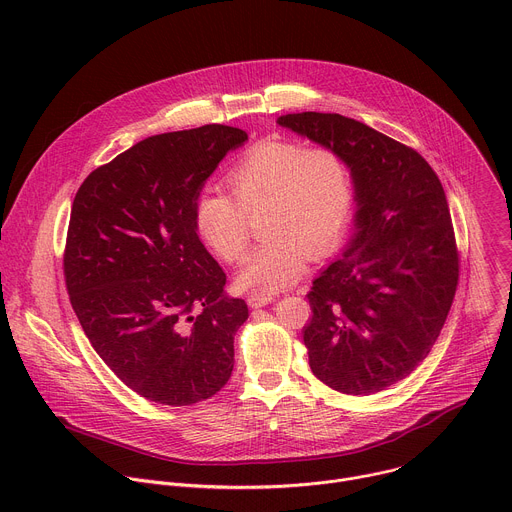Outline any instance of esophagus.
<instances>
[{
    "label": "esophagus",
    "instance_id": "1",
    "mask_svg": "<svg viewBox=\"0 0 512 512\" xmlns=\"http://www.w3.org/2000/svg\"><path fill=\"white\" fill-rule=\"evenodd\" d=\"M271 300H273L271 296H259V294H251V296L247 298V304H249L251 308H263V306H267Z\"/></svg>",
    "mask_w": 512,
    "mask_h": 512
}]
</instances>
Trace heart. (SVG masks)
Returning a JSON list of instances; mask_svg holds the SVG:
<instances>
[{"label":"heart","mask_w":512,"mask_h":512,"mask_svg":"<svg viewBox=\"0 0 512 512\" xmlns=\"http://www.w3.org/2000/svg\"><path fill=\"white\" fill-rule=\"evenodd\" d=\"M233 196L204 192L194 204L202 241L225 263H239L261 218L267 239L237 275L243 289L273 294L296 283L306 257L322 259L340 241L352 208V174L328 145L261 141L227 176Z\"/></svg>","instance_id":"1"}]
</instances>
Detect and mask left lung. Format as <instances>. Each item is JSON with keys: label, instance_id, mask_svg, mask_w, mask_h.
Returning <instances> with one entry per match:
<instances>
[{"label": "left lung", "instance_id": "8db88e82", "mask_svg": "<svg viewBox=\"0 0 512 512\" xmlns=\"http://www.w3.org/2000/svg\"><path fill=\"white\" fill-rule=\"evenodd\" d=\"M277 123L346 160L358 206L342 259L306 296L310 369L338 393H379L429 354L456 296L460 253L444 186L419 152L350 117L304 111Z\"/></svg>", "mask_w": 512, "mask_h": 512}]
</instances>
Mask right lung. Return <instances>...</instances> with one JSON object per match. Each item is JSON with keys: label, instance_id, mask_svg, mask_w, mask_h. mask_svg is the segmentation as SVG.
Masks as SVG:
<instances>
[{"label": "right lung", "instance_id": "add662e5", "mask_svg": "<svg viewBox=\"0 0 512 512\" xmlns=\"http://www.w3.org/2000/svg\"><path fill=\"white\" fill-rule=\"evenodd\" d=\"M239 127L210 123L135 143L81 184L70 210L64 281L89 342L137 395L194 405L235 364L245 300L196 235L194 204Z\"/></svg>", "mask_w": 512, "mask_h": 512}]
</instances>
